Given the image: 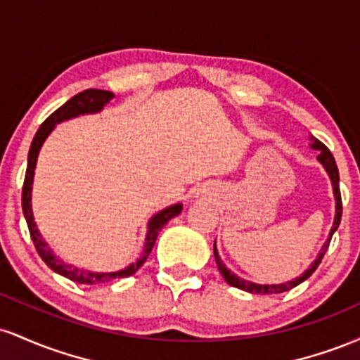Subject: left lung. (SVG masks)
<instances>
[{
	"instance_id": "8db88e82",
	"label": "left lung",
	"mask_w": 360,
	"mask_h": 360,
	"mask_svg": "<svg viewBox=\"0 0 360 360\" xmlns=\"http://www.w3.org/2000/svg\"><path fill=\"white\" fill-rule=\"evenodd\" d=\"M309 140H311V148H315V150L320 152V154H318V162H320L321 166L325 167L326 174H328L330 181H332L333 196H335V220H333V226H332V230H330L328 240L323 243L321 250L318 252V257L313 260L311 266H309L308 269L300 276V278H296V279H292V281H288V283H281V284H255V283H250V281H245V279L238 278V276H235L233 272L230 271L229 267L225 266V264H223V260L220 259V255H218L217 240H214V245H213L214 260H217V266H218V269H220L221 276H223V278H225V281L230 284V286L243 289V291L252 292V295H279V292L289 291V289H292L295 286H298V284L303 283V281H307L309 276H311L313 272L316 271V267L320 266L321 259H323L325 252H326V249H328V245H330V240H332V235L335 233V230L338 229V225H340L342 198H340V188H338V181H340V177H338V169H337L335 159H333L332 152H330L328 148H326L323 143H321L318 139L311 137Z\"/></svg>"
}]
</instances>
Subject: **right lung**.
Segmentation results:
<instances>
[{"label":"right lung","mask_w":360,"mask_h":360,"mask_svg":"<svg viewBox=\"0 0 360 360\" xmlns=\"http://www.w3.org/2000/svg\"><path fill=\"white\" fill-rule=\"evenodd\" d=\"M115 94L110 93V91L103 89H84L82 93H77L76 96L71 98L69 101H65L60 108H57L53 113L49 117L45 122L40 125L39 130H37L34 142H32L30 150H28V164H27V172H25V181H23V189H22V208L25 220H27L28 230H30V237L34 240V245L39 255L42 260L47 264L49 267L57 274L64 276V278L74 281V283L86 284V286H96V284H106L111 283V281H117L122 278H128V276L135 274L142 264L146 262L148 254H150L152 249H154V243L157 240V235H159L162 226L171 220V218L177 217L183 210V205L177 203L172 206H167L166 210L159 212L148 221L147 229V237H146V245H143V252L140 254V259L137 262L130 264V266L125 267V269L117 271V272H93L86 269H77V267L71 266V264L62 262L59 257L53 255L51 247L45 243V240L40 235L39 229H37L34 221V213H32V184H34V174H35V166H37V157H39L40 147L44 146L45 139L49 137V134L53 130L56 123L64 122V120L79 117V115L86 113H98V111L103 110V106L108 105L111 98Z\"/></svg>","instance_id":"1"}]
</instances>
